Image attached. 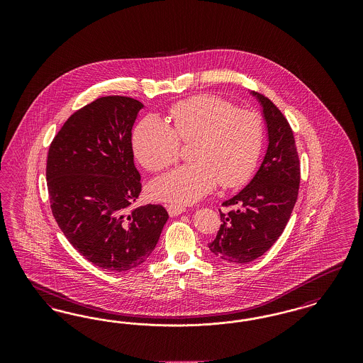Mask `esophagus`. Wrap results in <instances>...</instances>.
Returning <instances> with one entry per match:
<instances>
[{"instance_id":"34e87169","label":"esophagus","mask_w":363,"mask_h":363,"mask_svg":"<svg viewBox=\"0 0 363 363\" xmlns=\"http://www.w3.org/2000/svg\"><path fill=\"white\" fill-rule=\"evenodd\" d=\"M185 211H186V208L179 206V204H169L167 206V212L170 216H178V215L184 213Z\"/></svg>"}]
</instances>
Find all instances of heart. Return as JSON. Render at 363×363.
<instances>
[{
	"instance_id": "b5f03b06",
	"label": "heart",
	"mask_w": 363,
	"mask_h": 363,
	"mask_svg": "<svg viewBox=\"0 0 363 363\" xmlns=\"http://www.w3.org/2000/svg\"><path fill=\"white\" fill-rule=\"evenodd\" d=\"M169 118L172 125L157 116H147L133 133L135 155L152 172L177 160L179 138H196L191 145L194 162L152 181L151 194L156 200L191 204L219 182L225 188L240 186L253 173L264 136L257 113L234 107L216 95L199 94L174 104Z\"/></svg>"
}]
</instances>
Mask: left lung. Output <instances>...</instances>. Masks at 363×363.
I'll return each mask as SVG.
<instances>
[{
  "instance_id": "obj_1",
  "label": "left lung",
  "mask_w": 363,
  "mask_h": 363,
  "mask_svg": "<svg viewBox=\"0 0 363 363\" xmlns=\"http://www.w3.org/2000/svg\"><path fill=\"white\" fill-rule=\"evenodd\" d=\"M262 107L268 147L253 179L223 203L233 207L220 212L222 225L213 241L212 255L234 264L259 259L281 235L296 203L301 172L290 123L264 95L252 92Z\"/></svg>"
}]
</instances>
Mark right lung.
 <instances>
[{
  "label": "right lung",
  "mask_w": 363,
  "mask_h": 363,
  "mask_svg": "<svg viewBox=\"0 0 363 363\" xmlns=\"http://www.w3.org/2000/svg\"><path fill=\"white\" fill-rule=\"evenodd\" d=\"M143 107L118 95L86 104L64 123L48 155L55 222L84 259L111 272L148 259L169 219L162 206L130 208L141 191L132 128Z\"/></svg>",
  "instance_id": "obj_1"
}]
</instances>
